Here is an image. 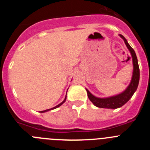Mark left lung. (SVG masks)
Returning <instances> with one entry per match:
<instances>
[{"label": "left lung", "mask_w": 150, "mask_h": 150, "mask_svg": "<svg viewBox=\"0 0 150 150\" xmlns=\"http://www.w3.org/2000/svg\"><path fill=\"white\" fill-rule=\"evenodd\" d=\"M120 36L124 40V42L126 45L127 48L131 52V55L132 57V62H133V75H132L131 83L128 85L127 88L123 92L119 94V95L111 96L109 98H97L91 95L90 91L88 89L87 91V95H88V98L94 104V105L98 107H101V108H107V109H116L119 107H121L126 104L127 102L130 100L132 95L137 90L138 86L139 79H140V69H139L138 62H137V55L135 54V52L132 46L128 44V41L122 35L120 34Z\"/></svg>", "instance_id": "left-lung-1"}]
</instances>
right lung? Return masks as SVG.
Masks as SVG:
<instances>
[{
    "instance_id": "add662e5",
    "label": "right lung",
    "mask_w": 150,
    "mask_h": 150,
    "mask_svg": "<svg viewBox=\"0 0 150 150\" xmlns=\"http://www.w3.org/2000/svg\"><path fill=\"white\" fill-rule=\"evenodd\" d=\"M67 97V96H66ZM66 97H65V98H64V100H63V101L62 102V103H61V104H58V105L57 106H55V107H54L53 108H51V109H48V110H43V111H40V112H47V111H49V110H54V109H55V108H57V107H60L61 105H62V104H63V103H64V102H65V100H66Z\"/></svg>"
}]
</instances>
